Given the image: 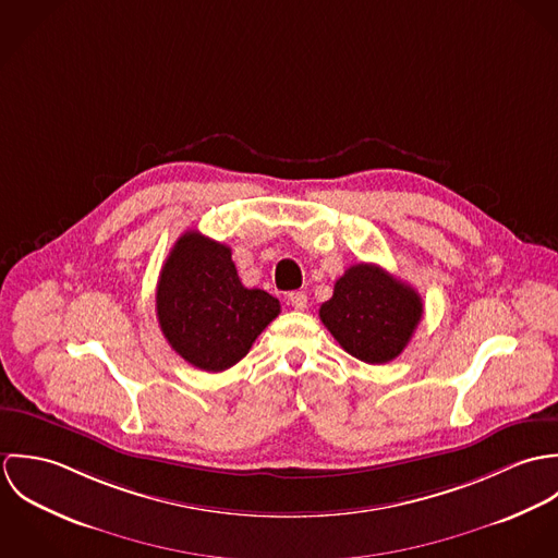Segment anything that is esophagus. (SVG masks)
<instances>
[{
    "label": "esophagus",
    "instance_id": "34e87169",
    "mask_svg": "<svg viewBox=\"0 0 558 558\" xmlns=\"http://www.w3.org/2000/svg\"><path fill=\"white\" fill-rule=\"evenodd\" d=\"M288 301H290V305H292L294 310H299V312L307 310V294H305V292H292V294L288 296Z\"/></svg>",
    "mask_w": 558,
    "mask_h": 558
}]
</instances>
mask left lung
<instances>
[{
    "mask_svg": "<svg viewBox=\"0 0 558 558\" xmlns=\"http://www.w3.org/2000/svg\"><path fill=\"white\" fill-rule=\"evenodd\" d=\"M423 316L414 288L376 264H354L335 281L319 319L339 345L369 365L393 361Z\"/></svg>",
    "mask_w": 558,
    "mask_h": 558,
    "instance_id": "obj_1",
    "label": "left lung"
}]
</instances>
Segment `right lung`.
Wrapping results in <instances>:
<instances>
[{"label": "right lung", "instance_id": "1", "mask_svg": "<svg viewBox=\"0 0 558 558\" xmlns=\"http://www.w3.org/2000/svg\"><path fill=\"white\" fill-rule=\"evenodd\" d=\"M279 312L275 296L240 283L232 248L197 230L182 234L162 264L160 330L197 369L217 374L236 365Z\"/></svg>", "mask_w": 558, "mask_h": 558}]
</instances>
